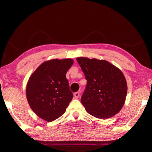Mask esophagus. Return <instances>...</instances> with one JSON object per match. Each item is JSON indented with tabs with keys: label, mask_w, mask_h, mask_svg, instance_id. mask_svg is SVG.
Wrapping results in <instances>:
<instances>
[{
	"label": "esophagus",
	"mask_w": 152,
	"mask_h": 152,
	"mask_svg": "<svg viewBox=\"0 0 152 152\" xmlns=\"http://www.w3.org/2000/svg\"><path fill=\"white\" fill-rule=\"evenodd\" d=\"M74 97H75L76 99H78L79 96H80V93L79 92H76L74 93Z\"/></svg>",
	"instance_id": "obj_1"
}]
</instances>
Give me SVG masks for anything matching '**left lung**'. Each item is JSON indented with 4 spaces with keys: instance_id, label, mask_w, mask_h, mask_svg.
Returning <instances> with one entry per match:
<instances>
[{
    "instance_id": "8db88e82",
    "label": "left lung",
    "mask_w": 152,
    "mask_h": 152,
    "mask_svg": "<svg viewBox=\"0 0 152 152\" xmlns=\"http://www.w3.org/2000/svg\"><path fill=\"white\" fill-rule=\"evenodd\" d=\"M87 80L81 102L89 114L99 119L115 115L124 106L127 82L118 68L105 60L76 58Z\"/></svg>"
}]
</instances>
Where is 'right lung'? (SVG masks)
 I'll return each instance as SVG.
<instances>
[{"instance_id":"add662e5","label":"right lung","mask_w":152,"mask_h":152,"mask_svg":"<svg viewBox=\"0 0 152 152\" xmlns=\"http://www.w3.org/2000/svg\"><path fill=\"white\" fill-rule=\"evenodd\" d=\"M73 63L71 59L45 61L30 76L26 88L27 101L44 120L51 122L59 118L72 101L66 74Z\"/></svg>"}]
</instances>
